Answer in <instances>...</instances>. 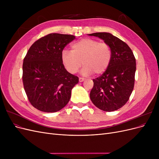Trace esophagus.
Returning <instances> with one entry per match:
<instances>
[{
    "mask_svg": "<svg viewBox=\"0 0 159 159\" xmlns=\"http://www.w3.org/2000/svg\"><path fill=\"white\" fill-rule=\"evenodd\" d=\"M84 80H85V79L83 78H79V81H80V82H82V81H84Z\"/></svg>",
    "mask_w": 159,
    "mask_h": 159,
    "instance_id": "esophagus-1",
    "label": "esophagus"
}]
</instances>
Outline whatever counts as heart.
Masks as SVG:
<instances>
[{"label":"heart","instance_id":"heart-1","mask_svg":"<svg viewBox=\"0 0 159 159\" xmlns=\"http://www.w3.org/2000/svg\"><path fill=\"white\" fill-rule=\"evenodd\" d=\"M71 48V51L61 52V60L66 70L72 74L78 72L82 64L83 75L102 74L112 59L111 49L108 44L91 38L77 42Z\"/></svg>","mask_w":159,"mask_h":159}]
</instances>
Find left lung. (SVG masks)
I'll return each instance as SVG.
<instances>
[{
	"label": "left lung",
	"instance_id": "8db88e82",
	"mask_svg": "<svg viewBox=\"0 0 159 159\" xmlns=\"http://www.w3.org/2000/svg\"><path fill=\"white\" fill-rule=\"evenodd\" d=\"M99 37L111 47L112 59L104 73L93 79L90 99L98 108L113 111L122 107L129 100L134 88L136 60L129 46L108 32L89 34Z\"/></svg>",
	"mask_w": 159,
	"mask_h": 159
}]
</instances>
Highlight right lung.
Here are the masks:
<instances>
[{
  "label": "right lung",
  "mask_w": 159,
  "mask_h": 159,
  "mask_svg": "<svg viewBox=\"0 0 159 159\" xmlns=\"http://www.w3.org/2000/svg\"><path fill=\"white\" fill-rule=\"evenodd\" d=\"M75 36L49 34L30 46L24 59L22 81L34 107L43 112H57L68 104L79 78L66 70L61 60L65 46Z\"/></svg>",
  "instance_id": "obj_1"
}]
</instances>
